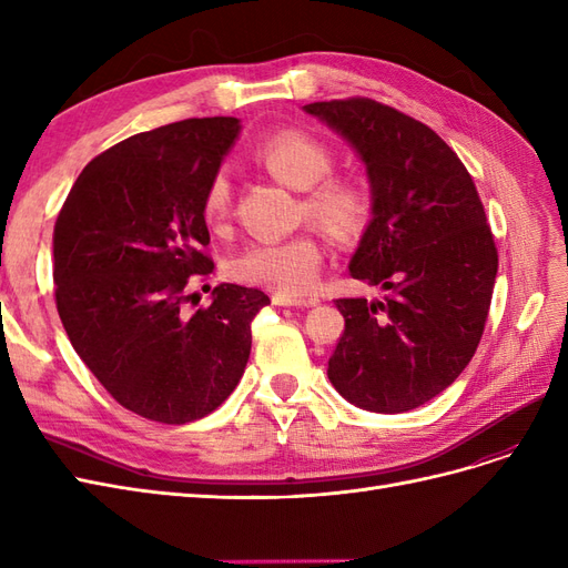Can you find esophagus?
<instances>
[{"instance_id":"34e87169","label":"esophagus","mask_w":568,"mask_h":568,"mask_svg":"<svg viewBox=\"0 0 568 568\" xmlns=\"http://www.w3.org/2000/svg\"><path fill=\"white\" fill-rule=\"evenodd\" d=\"M272 303L274 305H282V307H305V305H313V301H303V298H288V296H282V294H274L272 296Z\"/></svg>"}]
</instances>
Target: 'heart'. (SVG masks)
<instances>
[{"instance_id": "b5f03b06", "label": "heart", "mask_w": 568, "mask_h": 568, "mask_svg": "<svg viewBox=\"0 0 568 568\" xmlns=\"http://www.w3.org/2000/svg\"><path fill=\"white\" fill-rule=\"evenodd\" d=\"M255 159L272 178L305 192L303 213L315 225L338 239L363 232L369 217V196L351 180L329 178L334 153L317 136L303 130L270 134L255 149ZM232 211V182L225 170H217L203 192L201 213L211 227H220ZM324 265V248L311 234L286 239H261L234 257L232 272L239 282L277 291L298 298L311 291Z\"/></svg>"}]
</instances>
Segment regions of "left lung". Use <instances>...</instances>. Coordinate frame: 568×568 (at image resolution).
<instances>
[{
	"instance_id": "obj_1",
	"label": "left lung",
	"mask_w": 568,
	"mask_h": 568,
	"mask_svg": "<svg viewBox=\"0 0 568 568\" xmlns=\"http://www.w3.org/2000/svg\"><path fill=\"white\" fill-rule=\"evenodd\" d=\"M303 111L365 163L372 220L348 270L386 294L336 301L346 329L326 374L355 407L415 409L457 379L484 334L497 274L484 203L457 153L419 120L372 99Z\"/></svg>"
}]
</instances>
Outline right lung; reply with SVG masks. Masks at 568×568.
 I'll return each mask as SVG.
<instances>
[{"label": "right lung", "instance_id": "add662e5", "mask_svg": "<svg viewBox=\"0 0 568 568\" xmlns=\"http://www.w3.org/2000/svg\"><path fill=\"white\" fill-rule=\"evenodd\" d=\"M239 118H189L132 134L88 163L54 225L57 311L75 353L113 398L151 422L186 424L227 400L270 298L209 277L203 192L234 146Z\"/></svg>", "mask_w": 568, "mask_h": 568}]
</instances>
